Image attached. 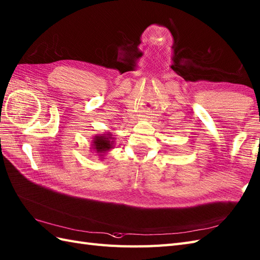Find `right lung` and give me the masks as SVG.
<instances>
[{
	"label": "right lung",
	"instance_id": "1",
	"mask_svg": "<svg viewBox=\"0 0 260 260\" xmlns=\"http://www.w3.org/2000/svg\"><path fill=\"white\" fill-rule=\"evenodd\" d=\"M115 137L111 132H105V134H98L92 138L91 140V150L96 153L101 160L104 159L106 153L115 148Z\"/></svg>",
	"mask_w": 260,
	"mask_h": 260
}]
</instances>
